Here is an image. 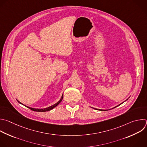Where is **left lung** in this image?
<instances>
[{
	"mask_svg": "<svg viewBox=\"0 0 147 147\" xmlns=\"http://www.w3.org/2000/svg\"><path fill=\"white\" fill-rule=\"evenodd\" d=\"M125 100V102H126V100ZM122 102V103H121V104H119V105H118V106H115V107H114V108H113V109H114V108H115V107H118V106H120V105H122V103H124V102ZM93 109H95V110H100V111H107V110H101V109H94V108H93ZM110 110H111V109H110Z\"/></svg>",
	"mask_w": 147,
	"mask_h": 147,
	"instance_id": "obj_1",
	"label": "left lung"
}]
</instances>
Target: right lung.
<instances>
[{
	"instance_id": "add662e5",
	"label": "right lung",
	"mask_w": 147,
	"mask_h": 147,
	"mask_svg": "<svg viewBox=\"0 0 147 147\" xmlns=\"http://www.w3.org/2000/svg\"><path fill=\"white\" fill-rule=\"evenodd\" d=\"M63 94L62 95V97H61V99H60L57 103H55V104H54V105H52V106H50V107H48L45 108V109H35V108H32V107H28V106H26L23 105L22 103H21L20 102H19L18 100H17L18 102L20 103V104H21V105H22L26 106V107L29 108V109H30V110H33V111H37V112H45V111H50V110L53 109L54 108H55V107H57V106L61 102V101H62V99H63Z\"/></svg>"
}]
</instances>
